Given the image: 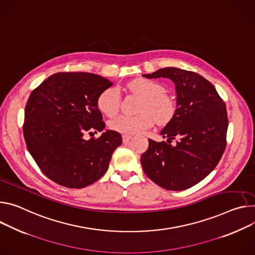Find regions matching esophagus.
<instances>
[{"label": "esophagus", "instance_id": "esophagus-1", "mask_svg": "<svg viewBox=\"0 0 255 255\" xmlns=\"http://www.w3.org/2000/svg\"><path fill=\"white\" fill-rule=\"evenodd\" d=\"M131 137H132V135H130V134H123V135H122L123 142H124V143H126L127 141H129Z\"/></svg>", "mask_w": 255, "mask_h": 255}]
</instances>
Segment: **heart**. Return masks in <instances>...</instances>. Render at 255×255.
Instances as JSON below:
<instances>
[{"label": "heart", "mask_w": 255, "mask_h": 255, "mask_svg": "<svg viewBox=\"0 0 255 255\" xmlns=\"http://www.w3.org/2000/svg\"><path fill=\"white\" fill-rule=\"evenodd\" d=\"M129 87L135 94L143 98L140 114L136 116L122 115L110 122L112 130L123 134L142 132L156 122L158 125H167L175 117L177 105L174 99L165 94V88L159 83L138 78L133 80ZM120 94L116 87L105 89L98 98V107L108 117H113L120 109Z\"/></svg>", "instance_id": "b5f03b06"}]
</instances>
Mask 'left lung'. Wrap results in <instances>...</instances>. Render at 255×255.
Here are the masks:
<instances>
[{
  "label": "left lung",
  "mask_w": 255,
  "mask_h": 255,
  "mask_svg": "<svg viewBox=\"0 0 255 255\" xmlns=\"http://www.w3.org/2000/svg\"><path fill=\"white\" fill-rule=\"evenodd\" d=\"M142 76L171 79L177 95L175 117L160 131L167 142L148 139V148L140 158L142 169L167 190L190 188L217 167L225 151L226 105L215 86L195 72L167 67Z\"/></svg>",
  "instance_id": "1"
}]
</instances>
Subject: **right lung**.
Listing matches in <instances>:
<instances>
[{
    "label": "right lung",
    "instance_id": "1",
    "mask_svg": "<svg viewBox=\"0 0 255 255\" xmlns=\"http://www.w3.org/2000/svg\"><path fill=\"white\" fill-rule=\"evenodd\" d=\"M113 83L97 74L59 72L32 90L25 106L23 134L41 172L62 186L83 188L109 168L120 133L107 130L98 98Z\"/></svg>",
    "mask_w": 255,
    "mask_h": 255
}]
</instances>
